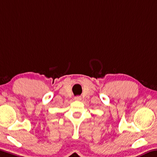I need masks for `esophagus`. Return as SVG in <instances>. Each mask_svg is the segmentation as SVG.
Wrapping results in <instances>:
<instances>
[{"mask_svg": "<svg viewBox=\"0 0 157 157\" xmlns=\"http://www.w3.org/2000/svg\"><path fill=\"white\" fill-rule=\"evenodd\" d=\"M75 101H80L81 100V97L79 96H75Z\"/></svg>", "mask_w": 157, "mask_h": 157, "instance_id": "obj_1", "label": "esophagus"}]
</instances>
